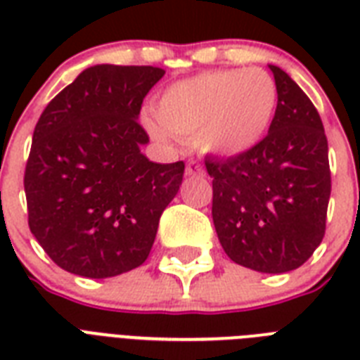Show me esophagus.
Segmentation results:
<instances>
[{
    "mask_svg": "<svg viewBox=\"0 0 360 360\" xmlns=\"http://www.w3.org/2000/svg\"><path fill=\"white\" fill-rule=\"evenodd\" d=\"M185 174L188 175V177H203V168H202V164L196 162V160H191V162L186 164Z\"/></svg>",
    "mask_w": 360,
    "mask_h": 360,
    "instance_id": "34e87169",
    "label": "esophagus"
}]
</instances>
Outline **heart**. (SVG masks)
I'll return each mask as SVG.
<instances>
[{
	"label": "heart",
	"mask_w": 360,
	"mask_h": 360,
	"mask_svg": "<svg viewBox=\"0 0 360 360\" xmlns=\"http://www.w3.org/2000/svg\"><path fill=\"white\" fill-rule=\"evenodd\" d=\"M276 104V84L263 69L205 70L166 87L157 101L158 120L146 115L143 124L158 141L196 140L200 151L231 158L262 143Z\"/></svg>",
	"instance_id": "b5f03b06"
}]
</instances>
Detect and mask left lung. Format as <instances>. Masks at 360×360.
<instances>
[{
  "label": "left lung",
  "instance_id": "left-lung-1",
  "mask_svg": "<svg viewBox=\"0 0 360 360\" xmlns=\"http://www.w3.org/2000/svg\"><path fill=\"white\" fill-rule=\"evenodd\" d=\"M278 89L262 143L228 160H205L213 222L231 262L257 273L301 267L325 236L329 147L318 110L288 72L269 65Z\"/></svg>",
  "mask_w": 360,
  "mask_h": 360
}]
</instances>
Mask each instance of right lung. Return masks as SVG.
Listing matches in <instances>:
<instances>
[{"label": "right lung", "mask_w": 360, "mask_h": 360, "mask_svg": "<svg viewBox=\"0 0 360 360\" xmlns=\"http://www.w3.org/2000/svg\"><path fill=\"white\" fill-rule=\"evenodd\" d=\"M158 67L95 65L50 101L24 175L30 230L52 262L110 278L146 262L185 164L153 162L138 123Z\"/></svg>", "instance_id": "add662e5"}]
</instances>
